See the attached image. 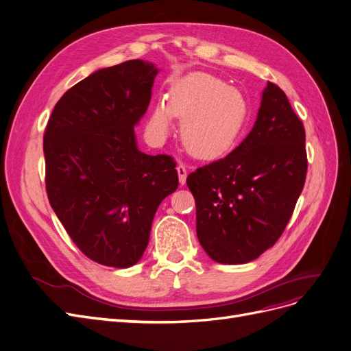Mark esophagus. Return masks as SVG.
Segmentation results:
<instances>
[{"label": "esophagus", "instance_id": "obj_1", "mask_svg": "<svg viewBox=\"0 0 351 351\" xmlns=\"http://www.w3.org/2000/svg\"><path fill=\"white\" fill-rule=\"evenodd\" d=\"M177 173H178V180H180V184L183 186L187 180V167L184 164H178L177 165Z\"/></svg>", "mask_w": 351, "mask_h": 351}]
</instances>
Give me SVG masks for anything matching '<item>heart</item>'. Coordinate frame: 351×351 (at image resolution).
Returning <instances> with one entry per match:
<instances>
[{"instance_id":"1","label":"heart","mask_w":351,"mask_h":351,"mask_svg":"<svg viewBox=\"0 0 351 351\" xmlns=\"http://www.w3.org/2000/svg\"><path fill=\"white\" fill-rule=\"evenodd\" d=\"M178 117L181 141L186 149L202 160L222 156L237 143L247 123L248 101L237 88L209 74H191L178 81L168 101H158L149 117L148 129L164 138Z\"/></svg>"}]
</instances>
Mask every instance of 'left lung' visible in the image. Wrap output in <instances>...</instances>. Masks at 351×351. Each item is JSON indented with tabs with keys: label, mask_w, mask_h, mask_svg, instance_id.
<instances>
[{
	"label": "left lung",
	"mask_w": 351,
	"mask_h": 351,
	"mask_svg": "<svg viewBox=\"0 0 351 351\" xmlns=\"http://www.w3.org/2000/svg\"><path fill=\"white\" fill-rule=\"evenodd\" d=\"M305 128L273 82L248 136L225 158L187 177L196 200V232L208 256L244 264L273 247L305 184Z\"/></svg>",
	"instance_id": "8db88e82"
}]
</instances>
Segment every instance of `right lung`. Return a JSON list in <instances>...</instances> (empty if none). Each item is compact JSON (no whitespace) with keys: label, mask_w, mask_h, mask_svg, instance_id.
<instances>
[{"label":"right lung","mask_w":351,"mask_h":351,"mask_svg":"<svg viewBox=\"0 0 351 351\" xmlns=\"http://www.w3.org/2000/svg\"><path fill=\"white\" fill-rule=\"evenodd\" d=\"M156 74L141 59L95 71L60 97L45 130L51 206L82 254L107 267L141 260L156 209L178 186L173 156L136 147Z\"/></svg>","instance_id":"right-lung-1"}]
</instances>
